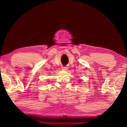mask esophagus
Here are the masks:
<instances>
[{"label": "esophagus", "instance_id": "1", "mask_svg": "<svg viewBox=\"0 0 127 127\" xmlns=\"http://www.w3.org/2000/svg\"><path fill=\"white\" fill-rule=\"evenodd\" d=\"M67 69H68V68L66 67V66H63V67H62V69L64 70H67Z\"/></svg>", "mask_w": 127, "mask_h": 127}]
</instances>
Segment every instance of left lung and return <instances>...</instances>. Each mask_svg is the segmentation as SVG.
I'll use <instances>...</instances> for the list:
<instances>
[{
    "label": "left lung",
    "mask_w": 127,
    "mask_h": 127,
    "mask_svg": "<svg viewBox=\"0 0 127 127\" xmlns=\"http://www.w3.org/2000/svg\"><path fill=\"white\" fill-rule=\"evenodd\" d=\"M79 83H81V81H79Z\"/></svg>",
    "instance_id": "left-lung-1"
}]
</instances>
